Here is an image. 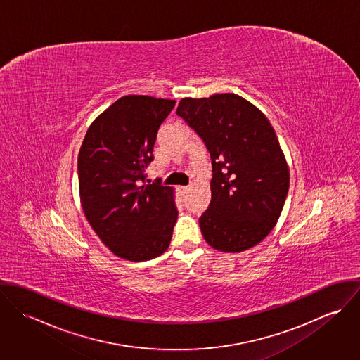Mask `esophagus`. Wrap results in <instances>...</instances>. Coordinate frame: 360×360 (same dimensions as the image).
Segmentation results:
<instances>
[{"mask_svg": "<svg viewBox=\"0 0 360 360\" xmlns=\"http://www.w3.org/2000/svg\"><path fill=\"white\" fill-rule=\"evenodd\" d=\"M179 190H180L183 194H186V193L190 191V187H188V186H186V187H179Z\"/></svg>", "mask_w": 360, "mask_h": 360, "instance_id": "esophagus-1", "label": "esophagus"}]
</instances>
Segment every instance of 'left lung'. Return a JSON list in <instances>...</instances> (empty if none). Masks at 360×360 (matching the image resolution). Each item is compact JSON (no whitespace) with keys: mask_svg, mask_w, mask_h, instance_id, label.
<instances>
[{"mask_svg":"<svg viewBox=\"0 0 360 360\" xmlns=\"http://www.w3.org/2000/svg\"><path fill=\"white\" fill-rule=\"evenodd\" d=\"M176 113L210 154L212 198L200 217L206 243L220 252L255 247L276 226L290 187L274 129L254 103L231 93L183 98Z\"/></svg>","mask_w":360,"mask_h":360,"instance_id":"1","label":"left lung"}]
</instances>
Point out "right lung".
Instances as JSON below:
<instances>
[{"label": "right lung", "mask_w": 360, "mask_h": 360, "mask_svg": "<svg viewBox=\"0 0 360 360\" xmlns=\"http://www.w3.org/2000/svg\"><path fill=\"white\" fill-rule=\"evenodd\" d=\"M174 100L124 96L89 127L77 158L80 202L103 244L122 259L162 255L177 220L174 190L146 181L156 133Z\"/></svg>", "instance_id": "right-lung-1"}]
</instances>
